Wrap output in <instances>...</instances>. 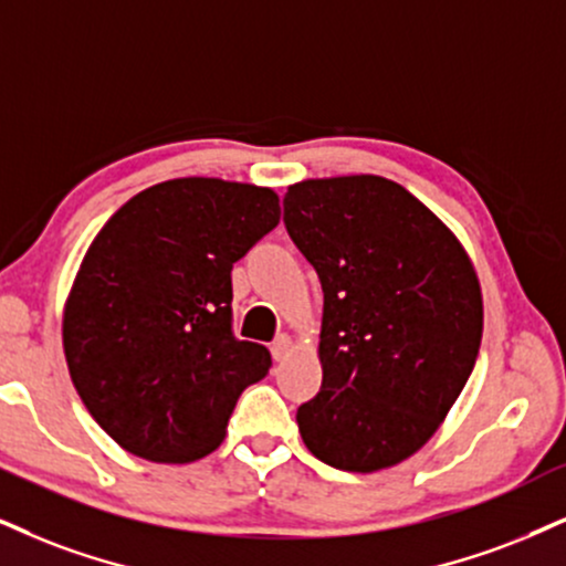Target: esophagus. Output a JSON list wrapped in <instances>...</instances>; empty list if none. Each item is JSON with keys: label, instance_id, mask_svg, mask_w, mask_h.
I'll use <instances>...</instances> for the list:
<instances>
[{"label": "esophagus", "instance_id": "obj_1", "mask_svg": "<svg viewBox=\"0 0 566 566\" xmlns=\"http://www.w3.org/2000/svg\"><path fill=\"white\" fill-rule=\"evenodd\" d=\"M289 352H291V338L285 336V333H283V336H277L275 340H272V357H275L277 361L289 357Z\"/></svg>", "mask_w": 566, "mask_h": 566}]
</instances>
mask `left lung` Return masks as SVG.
I'll list each match as a JSON object with an SVG mask.
<instances>
[{
  "mask_svg": "<svg viewBox=\"0 0 566 566\" xmlns=\"http://www.w3.org/2000/svg\"><path fill=\"white\" fill-rule=\"evenodd\" d=\"M283 222L323 283V388L296 411L319 462L375 472L430 441L475 367L483 296L457 235L380 176L289 186Z\"/></svg>",
  "mask_w": 566,
  "mask_h": 566,
  "instance_id": "left-lung-1",
  "label": "left lung"
}]
</instances>
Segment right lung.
<instances>
[{
  "instance_id": "right-lung-1",
  "label": "right lung",
  "mask_w": 566,
  "mask_h": 566,
  "mask_svg": "<svg viewBox=\"0 0 566 566\" xmlns=\"http://www.w3.org/2000/svg\"><path fill=\"white\" fill-rule=\"evenodd\" d=\"M281 220L272 188L176 178L125 201L83 256L62 346L88 415L125 451L188 464L272 365L233 336L230 270Z\"/></svg>"
}]
</instances>
